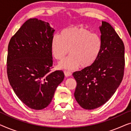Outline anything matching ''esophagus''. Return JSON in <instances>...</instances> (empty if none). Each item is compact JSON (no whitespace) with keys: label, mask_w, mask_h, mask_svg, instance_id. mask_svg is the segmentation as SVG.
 <instances>
[{"label":"esophagus","mask_w":131,"mask_h":131,"mask_svg":"<svg viewBox=\"0 0 131 131\" xmlns=\"http://www.w3.org/2000/svg\"><path fill=\"white\" fill-rule=\"evenodd\" d=\"M64 74H65V76L66 77L70 76L71 75V73L70 72V71H69L65 70V71H64Z\"/></svg>","instance_id":"34e87169"}]
</instances>
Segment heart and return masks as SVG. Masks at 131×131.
<instances>
[{
	"label": "heart",
	"mask_w": 131,
	"mask_h": 131,
	"mask_svg": "<svg viewBox=\"0 0 131 131\" xmlns=\"http://www.w3.org/2000/svg\"><path fill=\"white\" fill-rule=\"evenodd\" d=\"M102 49V40L96 33L79 27L63 30L61 36L52 38V53L57 60H61L69 52L70 56L59 62L60 69L73 70L90 67L95 62Z\"/></svg>",
	"instance_id": "obj_1"
}]
</instances>
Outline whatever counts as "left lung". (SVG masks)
<instances>
[{
    "label": "left lung",
    "instance_id": "8db88e82",
    "mask_svg": "<svg viewBox=\"0 0 131 131\" xmlns=\"http://www.w3.org/2000/svg\"><path fill=\"white\" fill-rule=\"evenodd\" d=\"M102 49L90 67L76 71L74 94L78 103L86 110H93L108 101L121 85L125 68V46L113 27L105 21L100 26Z\"/></svg>",
    "mask_w": 131,
    "mask_h": 131
}]
</instances>
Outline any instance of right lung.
<instances>
[{
	"mask_svg": "<svg viewBox=\"0 0 131 131\" xmlns=\"http://www.w3.org/2000/svg\"><path fill=\"white\" fill-rule=\"evenodd\" d=\"M55 30L37 18L26 21L8 45L7 74L14 92L27 106L42 110L51 103L62 82L61 70L51 72V40Z\"/></svg>",
	"mask_w": 131,
	"mask_h": 131,
	"instance_id": "right-lung-1",
	"label": "right lung"
}]
</instances>
